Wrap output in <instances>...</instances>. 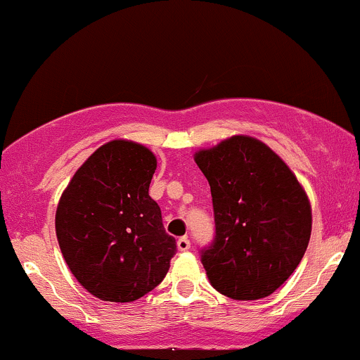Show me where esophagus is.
I'll use <instances>...</instances> for the list:
<instances>
[{"mask_svg": "<svg viewBox=\"0 0 360 360\" xmlns=\"http://www.w3.org/2000/svg\"><path fill=\"white\" fill-rule=\"evenodd\" d=\"M176 245H177V250L186 252V250H189V247H191V242H189L186 237H181L179 240H177Z\"/></svg>", "mask_w": 360, "mask_h": 360, "instance_id": "1", "label": "esophagus"}]
</instances>
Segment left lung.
<instances>
[{
    "mask_svg": "<svg viewBox=\"0 0 360 360\" xmlns=\"http://www.w3.org/2000/svg\"><path fill=\"white\" fill-rule=\"evenodd\" d=\"M212 188L214 243L201 262L212 286L233 300L272 295L295 272L311 235V205L269 146L233 135L194 152Z\"/></svg>",
    "mask_w": 360,
    "mask_h": 360,
    "instance_id": "obj_1",
    "label": "left lung"
}]
</instances>
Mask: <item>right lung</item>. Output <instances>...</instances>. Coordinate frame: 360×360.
Masks as SVG:
<instances>
[{"label": "right lung", "mask_w": 360, "mask_h": 360, "mask_svg": "<svg viewBox=\"0 0 360 360\" xmlns=\"http://www.w3.org/2000/svg\"><path fill=\"white\" fill-rule=\"evenodd\" d=\"M154 152L131 140H110L69 181L56 212L65 264L91 295L131 303L166 278L176 240L148 196Z\"/></svg>", "instance_id": "add662e5"}]
</instances>
